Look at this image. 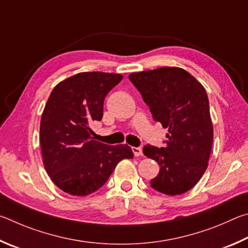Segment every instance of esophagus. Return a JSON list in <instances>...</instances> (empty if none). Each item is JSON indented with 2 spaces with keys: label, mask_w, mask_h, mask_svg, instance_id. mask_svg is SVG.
Segmentation results:
<instances>
[{
  "label": "esophagus",
  "mask_w": 248,
  "mask_h": 248,
  "mask_svg": "<svg viewBox=\"0 0 248 248\" xmlns=\"http://www.w3.org/2000/svg\"><path fill=\"white\" fill-rule=\"evenodd\" d=\"M132 150H133V153H134V155H136V157H140V155H142L141 147H133Z\"/></svg>",
  "instance_id": "34e87169"
}]
</instances>
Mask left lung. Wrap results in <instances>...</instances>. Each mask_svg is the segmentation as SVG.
<instances>
[{
  "label": "left lung",
  "instance_id": "left-lung-1",
  "mask_svg": "<svg viewBox=\"0 0 248 248\" xmlns=\"http://www.w3.org/2000/svg\"><path fill=\"white\" fill-rule=\"evenodd\" d=\"M128 78L154 120L169 129L166 147L147 144L142 148L160 167L150 186L171 196L184 194L202 179L211 153L214 128L206 90L179 67L133 73Z\"/></svg>",
  "mask_w": 248,
  "mask_h": 248
}]
</instances>
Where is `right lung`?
Masks as SVG:
<instances>
[{
  "mask_svg": "<svg viewBox=\"0 0 248 248\" xmlns=\"http://www.w3.org/2000/svg\"><path fill=\"white\" fill-rule=\"evenodd\" d=\"M123 76L79 73L52 90L40 122L43 164L53 183L73 196H87L106 184L116 164L134 154L127 145L93 140L90 125L101 121L107 94Z\"/></svg>",
  "mask_w": 248,
  "mask_h": 248,
  "instance_id": "add662e5",
  "label": "right lung"
}]
</instances>
